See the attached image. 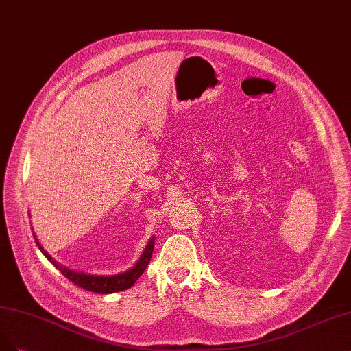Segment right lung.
<instances>
[{
    "instance_id": "obj_1",
    "label": "right lung",
    "mask_w": 351,
    "mask_h": 351,
    "mask_svg": "<svg viewBox=\"0 0 351 351\" xmlns=\"http://www.w3.org/2000/svg\"><path fill=\"white\" fill-rule=\"evenodd\" d=\"M36 244H38L39 250L43 252V256L49 260L55 267L62 273L68 280H71L72 283H75L77 286L86 289L88 292H94V293H114V292H120V291H126L130 286H134V283L139 279L142 276V273L147 269L148 263L151 261L152 257V251H154V243L155 238L152 237L149 239L148 245L145 247L141 258L138 260V263L134 265V267L129 269L125 273H119L114 276H91V274H86V273H78V271H72L64 265H60L59 263H56L47 251L43 250V247L40 245L39 239L36 238V234H33Z\"/></svg>"
}]
</instances>
